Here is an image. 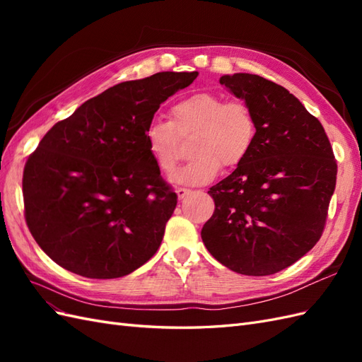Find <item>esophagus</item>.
Masks as SVG:
<instances>
[{"instance_id": "1", "label": "esophagus", "mask_w": 362, "mask_h": 362, "mask_svg": "<svg viewBox=\"0 0 362 362\" xmlns=\"http://www.w3.org/2000/svg\"><path fill=\"white\" fill-rule=\"evenodd\" d=\"M190 193H192L190 189H185V187H178V189H177V194H178L180 199H184L185 196L190 194Z\"/></svg>"}]
</instances>
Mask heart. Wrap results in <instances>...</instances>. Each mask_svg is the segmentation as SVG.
Here are the masks:
<instances>
[{"instance_id":"b5f03b06","label":"heart","mask_w":362,"mask_h":362,"mask_svg":"<svg viewBox=\"0 0 362 362\" xmlns=\"http://www.w3.org/2000/svg\"><path fill=\"white\" fill-rule=\"evenodd\" d=\"M170 116V122L152 120L145 129V141L156 166L163 173H169L178 161L180 137L193 136V158L172 175L175 184L210 182L221 166H240L254 148L257 120L245 101H225L216 93L201 92L175 104Z\"/></svg>"}]
</instances>
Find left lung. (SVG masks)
<instances>
[{
  "instance_id": "8db88e82",
  "label": "left lung",
  "mask_w": 362,
  "mask_h": 362,
  "mask_svg": "<svg viewBox=\"0 0 362 362\" xmlns=\"http://www.w3.org/2000/svg\"><path fill=\"white\" fill-rule=\"evenodd\" d=\"M257 120L246 160L208 190L214 213L201 237L223 266L247 276L287 269L319 242L337 161L322 124L286 87L254 74L221 76Z\"/></svg>"
}]
</instances>
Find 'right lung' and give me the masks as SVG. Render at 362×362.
<instances>
[{
	"mask_svg": "<svg viewBox=\"0 0 362 362\" xmlns=\"http://www.w3.org/2000/svg\"><path fill=\"white\" fill-rule=\"evenodd\" d=\"M198 72H158L81 104L43 136L24 168L25 221L40 249L80 276L113 279L158 250L177 206L149 156L160 104Z\"/></svg>",
	"mask_w": 362,
	"mask_h": 362,
	"instance_id": "add662e5",
	"label": "right lung"
}]
</instances>
